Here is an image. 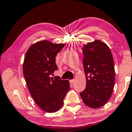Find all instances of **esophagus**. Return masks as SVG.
Segmentation results:
<instances>
[{
	"label": "esophagus",
	"instance_id": "1",
	"mask_svg": "<svg viewBox=\"0 0 132 132\" xmlns=\"http://www.w3.org/2000/svg\"><path fill=\"white\" fill-rule=\"evenodd\" d=\"M74 83V80H70V83L71 85H73V83Z\"/></svg>",
	"mask_w": 132,
	"mask_h": 132
}]
</instances>
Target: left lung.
Here are the masks:
<instances>
[{"mask_svg": "<svg viewBox=\"0 0 132 132\" xmlns=\"http://www.w3.org/2000/svg\"><path fill=\"white\" fill-rule=\"evenodd\" d=\"M86 86L80 93L87 106L98 108L110 99L115 83L114 60L110 48L99 40L87 43L81 47Z\"/></svg>", "mask_w": 132, "mask_h": 132, "instance_id": "1", "label": "left lung"}]
</instances>
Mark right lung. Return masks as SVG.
Instances as JSON below:
<instances>
[{
  "instance_id": "1",
  "label": "right lung",
  "mask_w": 132,
  "mask_h": 132,
  "mask_svg": "<svg viewBox=\"0 0 132 132\" xmlns=\"http://www.w3.org/2000/svg\"><path fill=\"white\" fill-rule=\"evenodd\" d=\"M65 45L38 42L30 47L24 58L23 72L28 89L36 104L47 112H56L62 107L70 89L68 80L59 76L51 77L58 70L55 57Z\"/></svg>"
}]
</instances>
